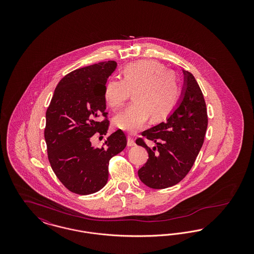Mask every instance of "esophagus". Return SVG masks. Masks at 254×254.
<instances>
[{
  "label": "esophagus",
  "mask_w": 254,
  "mask_h": 254,
  "mask_svg": "<svg viewBox=\"0 0 254 254\" xmlns=\"http://www.w3.org/2000/svg\"><path fill=\"white\" fill-rule=\"evenodd\" d=\"M127 145H128V146L135 145V141H134V139H133L132 137H130V136H127Z\"/></svg>",
  "instance_id": "esophagus-1"
}]
</instances>
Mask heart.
Here are the masks:
<instances>
[{
	"label": "heart",
	"mask_w": 254,
	"mask_h": 254,
	"mask_svg": "<svg viewBox=\"0 0 254 254\" xmlns=\"http://www.w3.org/2000/svg\"><path fill=\"white\" fill-rule=\"evenodd\" d=\"M124 79L111 78L105 87V100L111 108H119L134 91V102L114 118L117 128L128 133L143 128L148 119H166L180 96L175 73L154 60L134 62L123 70Z\"/></svg>",
	"instance_id": "obj_1"
}]
</instances>
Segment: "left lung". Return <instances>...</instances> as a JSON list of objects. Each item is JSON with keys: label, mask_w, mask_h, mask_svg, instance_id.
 Wrapping results in <instances>:
<instances>
[{"label": "left lung", "mask_w": 254, "mask_h": 254, "mask_svg": "<svg viewBox=\"0 0 254 254\" xmlns=\"http://www.w3.org/2000/svg\"><path fill=\"white\" fill-rule=\"evenodd\" d=\"M183 74L184 85L175 109L166 122L142 132L156 146L150 148L142 139L136 141L148 153L138 176L151 189H167L181 181L192 168L204 143L207 127L205 99L193 75L187 70Z\"/></svg>", "instance_id": "left-lung-1"}]
</instances>
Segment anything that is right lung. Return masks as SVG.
<instances>
[{
    "mask_svg": "<svg viewBox=\"0 0 254 254\" xmlns=\"http://www.w3.org/2000/svg\"><path fill=\"white\" fill-rule=\"evenodd\" d=\"M115 61L102 62L65 75L56 86L46 113L45 139L51 168L71 192L87 195L103 189L109 179V162L123 151L127 138L121 129L111 133L104 146L95 148L90 139L106 135L108 120L105 87L115 70Z\"/></svg>",
    "mask_w": 254,
    "mask_h": 254,
    "instance_id": "add662e5",
    "label": "right lung"
}]
</instances>
